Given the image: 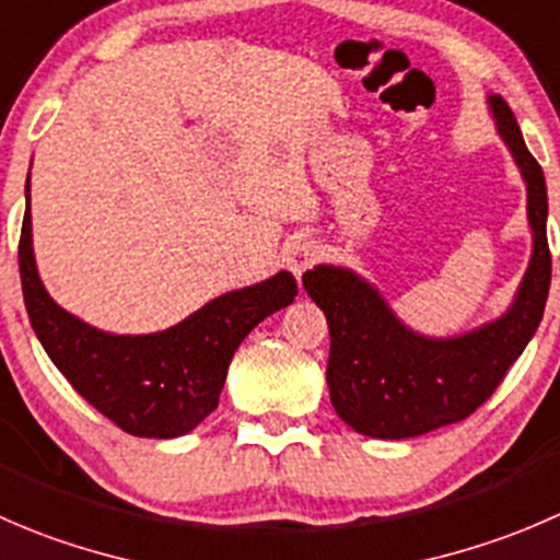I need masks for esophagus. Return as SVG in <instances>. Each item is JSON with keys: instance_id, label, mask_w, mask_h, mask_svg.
<instances>
[{"instance_id": "obj_1", "label": "esophagus", "mask_w": 560, "mask_h": 560, "mask_svg": "<svg viewBox=\"0 0 560 560\" xmlns=\"http://www.w3.org/2000/svg\"><path fill=\"white\" fill-rule=\"evenodd\" d=\"M319 246L314 241H292L284 252L287 268L295 276H303L319 259Z\"/></svg>"}]
</instances>
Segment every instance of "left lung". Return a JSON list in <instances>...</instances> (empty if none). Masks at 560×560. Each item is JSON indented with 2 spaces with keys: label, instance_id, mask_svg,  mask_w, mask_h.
<instances>
[{
  "label": "left lung",
  "instance_id": "obj_1",
  "mask_svg": "<svg viewBox=\"0 0 560 560\" xmlns=\"http://www.w3.org/2000/svg\"><path fill=\"white\" fill-rule=\"evenodd\" d=\"M490 108L528 186L534 230L530 265L503 317L454 339H430L405 328L352 270L317 265L303 273V290L330 328V405L361 435L401 441L468 418L503 383L541 323L552 276L545 172L525 148L509 103L490 95Z\"/></svg>",
  "mask_w": 560,
  "mask_h": 560
}]
</instances>
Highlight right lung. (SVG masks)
I'll return each instance as SVG.
<instances>
[{"label": "right lung", "mask_w": 560, "mask_h": 560, "mask_svg": "<svg viewBox=\"0 0 560 560\" xmlns=\"http://www.w3.org/2000/svg\"><path fill=\"white\" fill-rule=\"evenodd\" d=\"M30 219L26 205L19 270L32 328L65 380L128 435L166 441L202 424L219 407L226 369L241 341L298 295L292 273L281 270L273 279L205 303L161 334H103L51 301L35 268Z\"/></svg>", "instance_id": "add662e5"}]
</instances>
